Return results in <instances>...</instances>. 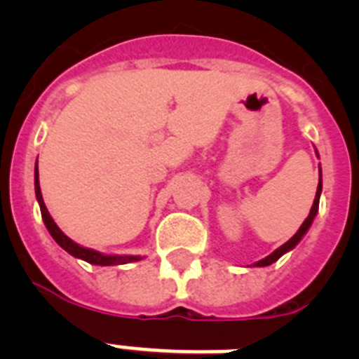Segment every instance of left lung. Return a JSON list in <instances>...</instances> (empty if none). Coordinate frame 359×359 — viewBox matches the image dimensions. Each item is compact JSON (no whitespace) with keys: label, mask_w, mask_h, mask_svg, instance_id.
<instances>
[{"label":"left lung","mask_w":359,"mask_h":359,"mask_svg":"<svg viewBox=\"0 0 359 359\" xmlns=\"http://www.w3.org/2000/svg\"><path fill=\"white\" fill-rule=\"evenodd\" d=\"M316 154H318V152H316ZM320 194H322V170H320V182H318V189H316L315 201H313V207H311L309 215H307V219H306V221H304V223H302V226L298 228L297 233H294V236L291 237V239L287 241L286 244H282L280 248L275 250V252L271 253V255H268V257H266V259H262V261L255 262V266H269V264H273V262H275V261H278V259H280V257L284 255V253L290 252V250H293L294 246H297V244L300 243V239H302V237L306 236V231L309 230V226H311V223H313V219H315L316 212H318Z\"/></svg>","instance_id":"8db88e82"}]
</instances>
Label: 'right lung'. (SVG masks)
I'll list each match as a JSON object with an SVG mask.
<instances>
[{
    "mask_svg": "<svg viewBox=\"0 0 359 359\" xmlns=\"http://www.w3.org/2000/svg\"><path fill=\"white\" fill-rule=\"evenodd\" d=\"M36 196H37V201H39V207H41V215H43V221L48 228L50 236L55 239V243L61 246L62 250L69 253V255L77 257V259H82V261L90 262V264H97V266H113V264H126V262H136L140 261L142 257L138 255H104V253H98L95 250L90 248H82L79 246L77 243H73L69 237H66L59 226L55 224V221L52 219L50 215L48 208L44 205L43 201V196H41V187H39V170H37V163H36Z\"/></svg>",
    "mask_w": 359,
    "mask_h": 359,
    "instance_id": "1",
    "label": "right lung"
}]
</instances>
